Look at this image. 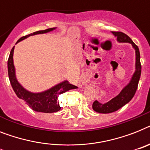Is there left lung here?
<instances>
[{
	"label": "left lung",
	"instance_id": "1",
	"mask_svg": "<svg viewBox=\"0 0 150 150\" xmlns=\"http://www.w3.org/2000/svg\"><path fill=\"white\" fill-rule=\"evenodd\" d=\"M115 37L117 38V41L120 43H129L136 52V64H135V72L133 73L131 80L125 87L122 89L119 95L115 98L111 99L106 103H101L96 100L92 104L93 110L99 113H111L117 111L120 108L127 104L134 96L138 87L139 81L141 75V64H140V53L138 46L132 41L128 35L119 31H112Z\"/></svg>",
	"mask_w": 150,
	"mask_h": 150
}]
</instances>
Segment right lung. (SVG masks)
Instances as JSON below:
<instances>
[{
    "mask_svg": "<svg viewBox=\"0 0 150 150\" xmlns=\"http://www.w3.org/2000/svg\"><path fill=\"white\" fill-rule=\"evenodd\" d=\"M55 28H52L46 29L43 31H38L31 33L30 35L21 38L20 39L16 42V44H18L21 41H22L30 36L50 32ZM14 50V46L10 52L9 58L8 61V70L10 82H11V85L17 96L21 99H22L24 102H25L31 109L36 112L52 113L60 110L61 107L58 102V98L59 95L62 94L70 89L77 88V87L75 86H73L69 83L67 80H65V81L57 84L51 88L44 91V92H37V93L29 92L18 82V79L16 78L15 68H14V60H13Z\"/></svg>",
    "mask_w": 150,
    "mask_h": 150,
    "instance_id": "1",
    "label": "right lung"
}]
</instances>
